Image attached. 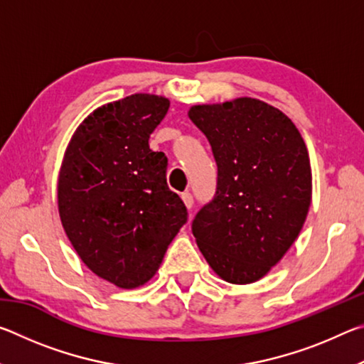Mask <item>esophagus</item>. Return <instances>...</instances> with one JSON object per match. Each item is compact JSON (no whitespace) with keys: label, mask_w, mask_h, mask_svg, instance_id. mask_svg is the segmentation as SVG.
<instances>
[{"label":"esophagus","mask_w":364,"mask_h":364,"mask_svg":"<svg viewBox=\"0 0 364 364\" xmlns=\"http://www.w3.org/2000/svg\"><path fill=\"white\" fill-rule=\"evenodd\" d=\"M181 199H183V202H184V205H186L188 208L193 207V204H194L193 194H191V193H183V194H181Z\"/></svg>","instance_id":"34e87169"}]
</instances>
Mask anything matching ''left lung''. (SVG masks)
Listing matches in <instances>:
<instances>
[{"label":"left lung","mask_w":364,"mask_h":364,"mask_svg":"<svg viewBox=\"0 0 364 364\" xmlns=\"http://www.w3.org/2000/svg\"><path fill=\"white\" fill-rule=\"evenodd\" d=\"M218 167L213 199L193 234L207 263L231 284L255 282L297 239L311 202V167L292 120L269 104L237 97L189 109Z\"/></svg>","instance_id":"obj_1"}]
</instances>
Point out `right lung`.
<instances>
[{
    "label": "right lung",
    "mask_w": 364,
    "mask_h": 364,
    "mask_svg": "<svg viewBox=\"0 0 364 364\" xmlns=\"http://www.w3.org/2000/svg\"><path fill=\"white\" fill-rule=\"evenodd\" d=\"M167 97L132 95L86 117L64 154L59 215L78 257L117 287L149 281L188 221L167 184V157L149 149Z\"/></svg>",
    "instance_id": "obj_1"
}]
</instances>
